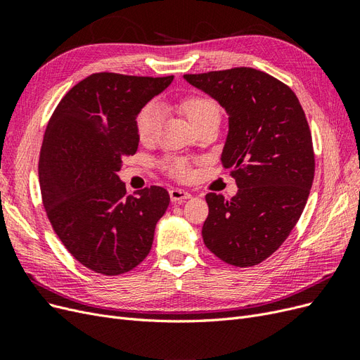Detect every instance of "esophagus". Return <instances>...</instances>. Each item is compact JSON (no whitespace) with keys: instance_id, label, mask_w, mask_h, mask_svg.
<instances>
[{"instance_id":"esophagus-1","label":"esophagus","mask_w":360,"mask_h":360,"mask_svg":"<svg viewBox=\"0 0 360 360\" xmlns=\"http://www.w3.org/2000/svg\"><path fill=\"white\" fill-rule=\"evenodd\" d=\"M169 197H171L172 202H181L184 200L191 198V193L186 192L184 189H180V188H172L169 191Z\"/></svg>"}]
</instances>
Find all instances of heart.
<instances>
[{
    "mask_svg": "<svg viewBox=\"0 0 360 360\" xmlns=\"http://www.w3.org/2000/svg\"><path fill=\"white\" fill-rule=\"evenodd\" d=\"M180 110L183 114L186 115L191 124L198 123L200 120L217 114L219 115V106L216 105L214 101L210 97L193 94L188 96L180 102ZM160 123V111L156 103H147L143 110L139 111L136 117V132L138 138L143 141V143H150L158 134ZM167 168L172 174L174 177L177 179H189L191 176V168L189 163L183 159H172L167 162Z\"/></svg>",
    "mask_w": 360,
    "mask_h": 360,
    "instance_id": "1",
    "label": "heart"
}]
</instances>
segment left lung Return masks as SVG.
I'll return each mask as SVG.
<instances>
[{
    "instance_id": "obj_1",
    "label": "left lung",
    "mask_w": 360,
    "mask_h": 360,
    "mask_svg": "<svg viewBox=\"0 0 360 360\" xmlns=\"http://www.w3.org/2000/svg\"><path fill=\"white\" fill-rule=\"evenodd\" d=\"M228 114L222 165L231 169V200L205 195L204 245L225 263L250 267L285 242L308 201L315 159L297 96L261 70L234 68L184 75Z\"/></svg>"
}]
</instances>
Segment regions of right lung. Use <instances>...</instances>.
Listing matches in <instances>:
<instances>
[{
  "label": "right lung",
  "instance_id": "right-lung-1",
  "mask_svg": "<svg viewBox=\"0 0 360 360\" xmlns=\"http://www.w3.org/2000/svg\"><path fill=\"white\" fill-rule=\"evenodd\" d=\"M172 79L93 73L69 90L48 123L39 159L41 201L63 245L96 274L136 267L168 209L167 189L126 195L118 171L138 150L139 111Z\"/></svg>",
  "mask_w": 360,
  "mask_h": 360
}]
</instances>
